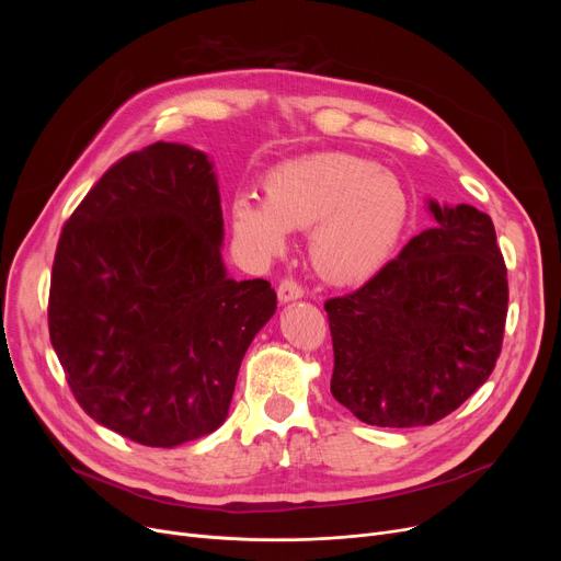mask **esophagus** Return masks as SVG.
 <instances>
[{"instance_id": "34e87169", "label": "esophagus", "mask_w": 561, "mask_h": 561, "mask_svg": "<svg viewBox=\"0 0 561 561\" xmlns=\"http://www.w3.org/2000/svg\"><path fill=\"white\" fill-rule=\"evenodd\" d=\"M277 296L282 302H290V300H298L305 296V288L302 284H298L293 277H284L277 286Z\"/></svg>"}]
</instances>
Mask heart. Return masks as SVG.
I'll use <instances>...</instances> for the list:
<instances>
[{
	"mask_svg": "<svg viewBox=\"0 0 561 561\" xmlns=\"http://www.w3.org/2000/svg\"><path fill=\"white\" fill-rule=\"evenodd\" d=\"M231 220L243 241L265 254L286 245V229H310L316 273L339 286L362 284L393 256L407 220L409 197L398 176L373 161L320 152L273 170L265 199L239 193Z\"/></svg>",
	"mask_w": 561,
	"mask_h": 561,
	"instance_id": "obj_1",
	"label": "heart"
}]
</instances>
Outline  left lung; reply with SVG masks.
<instances>
[{"mask_svg":"<svg viewBox=\"0 0 561 561\" xmlns=\"http://www.w3.org/2000/svg\"><path fill=\"white\" fill-rule=\"evenodd\" d=\"M398 259L325 302L332 396L377 427L432 425L489 379L507 320V268L486 214L438 206Z\"/></svg>","mask_w":561,"mask_h":561,"instance_id":"8db88e82","label":"left lung"}]
</instances>
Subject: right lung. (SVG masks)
Returning a JSON list of instances; mask_svg holds the SVG:
<instances>
[{"mask_svg":"<svg viewBox=\"0 0 561 561\" xmlns=\"http://www.w3.org/2000/svg\"><path fill=\"white\" fill-rule=\"evenodd\" d=\"M220 243L214 165L176 142L113 163L66 220L49 339L93 421L150 448L222 425L277 296L265 279H229Z\"/></svg>","mask_w":561,"mask_h":561,"instance_id":"1","label":"right lung"}]
</instances>
